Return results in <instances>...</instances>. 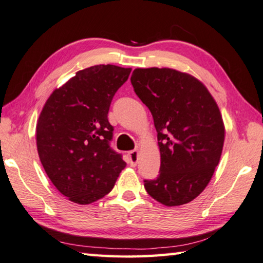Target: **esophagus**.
<instances>
[{
    "label": "esophagus",
    "mask_w": 263,
    "mask_h": 263,
    "mask_svg": "<svg viewBox=\"0 0 263 263\" xmlns=\"http://www.w3.org/2000/svg\"><path fill=\"white\" fill-rule=\"evenodd\" d=\"M138 159H139V151L135 149V151H131V152L128 153V162H130L131 167L137 166Z\"/></svg>",
    "instance_id": "obj_1"
}]
</instances>
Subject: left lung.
Returning <instances> with one entry per match:
<instances>
[{"mask_svg":"<svg viewBox=\"0 0 263 263\" xmlns=\"http://www.w3.org/2000/svg\"><path fill=\"white\" fill-rule=\"evenodd\" d=\"M136 94L153 116L160 174L144 181L147 194L166 206L193 201L206 188L225 139L220 110L204 83L173 68H136Z\"/></svg>","mask_w":263,"mask_h":263,"instance_id":"left-lung-1","label":"left lung"}]
</instances>
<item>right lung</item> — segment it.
I'll use <instances>...</instances> for the list:
<instances>
[{"mask_svg":"<svg viewBox=\"0 0 263 263\" xmlns=\"http://www.w3.org/2000/svg\"><path fill=\"white\" fill-rule=\"evenodd\" d=\"M131 68L96 65L53 90L39 115L35 140L48 179L70 202L87 205L112 190L126 166L110 148L109 108Z\"/></svg>","mask_w":263,"mask_h":263,"instance_id":"1","label":"right lung"}]
</instances>
